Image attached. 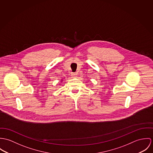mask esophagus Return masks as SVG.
<instances>
[{"label":"esophagus","mask_w":153,"mask_h":153,"mask_svg":"<svg viewBox=\"0 0 153 153\" xmlns=\"http://www.w3.org/2000/svg\"><path fill=\"white\" fill-rule=\"evenodd\" d=\"M71 76L73 77H76L77 76V74L76 73H72L71 74Z\"/></svg>","instance_id":"1"}]
</instances>
